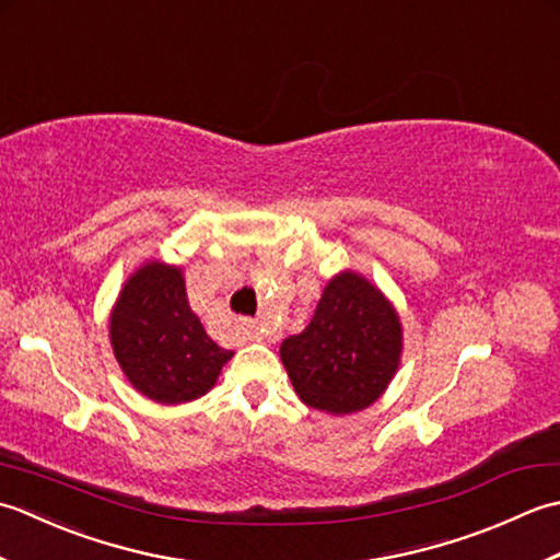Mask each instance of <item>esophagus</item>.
<instances>
[{
  "mask_svg": "<svg viewBox=\"0 0 560 560\" xmlns=\"http://www.w3.org/2000/svg\"><path fill=\"white\" fill-rule=\"evenodd\" d=\"M243 335L249 339V341H265V329H261L257 323H245L243 325Z\"/></svg>",
  "mask_w": 560,
  "mask_h": 560,
  "instance_id": "esophagus-1",
  "label": "esophagus"
}]
</instances>
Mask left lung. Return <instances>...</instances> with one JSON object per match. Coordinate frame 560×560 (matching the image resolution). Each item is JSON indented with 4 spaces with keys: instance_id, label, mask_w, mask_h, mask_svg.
<instances>
[{
    "instance_id": "1",
    "label": "left lung",
    "mask_w": 560,
    "mask_h": 560,
    "mask_svg": "<svg viewBox=\"0 0 560 560\" xmlns=\"http://www.w3.org/2000/svg\"><path fill=\"white\" fill-rule=\"evenodd\" d=\"M279 353L307 407L339 416L361 411L399 368V315L361 273L341 271L329 279L311 325L283 339Z\"/></svg>"
}]
</instances>
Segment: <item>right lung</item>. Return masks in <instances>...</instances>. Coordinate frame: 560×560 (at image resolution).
Here are the masks:
<instances>
[{"label": "right lung", "mask_w": 560, "mask_h": 560, "mask_svg": "<svg viewBox=\"0 0 560 560\" xmlns=\"http://www.w3.org/2000/svg\"><path fill=\"white\" fill-rule=\"evenodd\" d=\"M110 343L129 383L159 404L207 395L233 355L189 307L183 269L163 261H147L127 279L110 313Z\"/></svg>", "instance_id": "obj_1"}]
</instances>
